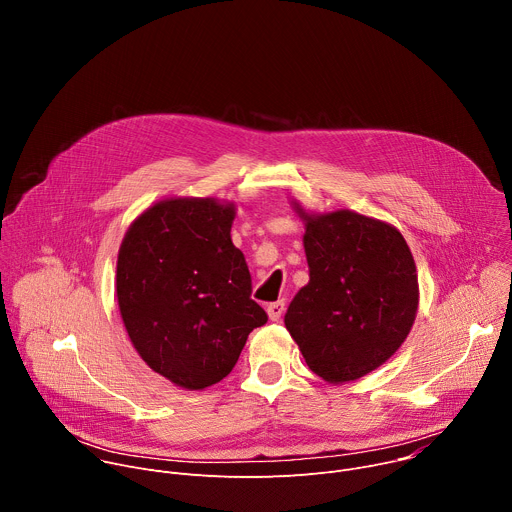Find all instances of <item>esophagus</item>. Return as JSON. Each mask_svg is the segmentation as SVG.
<instances>
[{"label": "esophagus", "mask_w": 512, "mask_h": 512, "mask_svg": "<svg viewBox=\"0 0 512 512\" xmlns=\"http://www.w3.org/2000/svg\"><path fill=\"white\" fill-rule=\"evenodd\" d=\"M267 314H269V318H271L273 322H279V320L283 318V314H285V302L281 300V302L269 304V306H267Z\"/></svg>", "instance_id": "1"}]
</instances>
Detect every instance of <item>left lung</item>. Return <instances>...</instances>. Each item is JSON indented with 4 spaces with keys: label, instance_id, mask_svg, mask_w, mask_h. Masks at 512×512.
Wrapping results in <instances>:
<instances>
[{
    "label": "left lung",
    "instance_id": "8db88e82",
    "mask_svg": "<svg viewBox=\"0 0 512 512\" xmlns=\"http://www.w3.org/2000/svg\"><path fill=\"white\" fill-rule=\"evenodd\" d=\"M310 281L285 312L312 373L342 385L387 362L405 342L419 304L413 255L389 223L352 210L306 212Z\"/></svg>",
    "mask_w": 512,
    "mask_h": 512
}]
</instances>
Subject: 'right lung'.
<instances>
[{
    "mask_svg": "<svg viewBox=\"0 0 512 512\" xmlns=\"http://www.w3.org/2000/svg\"><path fill=\"white\" fill-rule=\"evenodd\" d=\"M233 221V202L166 198L135 218L119 247L115 287L129 340L152 371L188 391L223 381L267 322L231 241Z\"/></svg>",
    "mask_w": 512,
    "mask_h": 512,
    "instance_id": "add662e5",
    "label": "right lung"
}]
</instances>
